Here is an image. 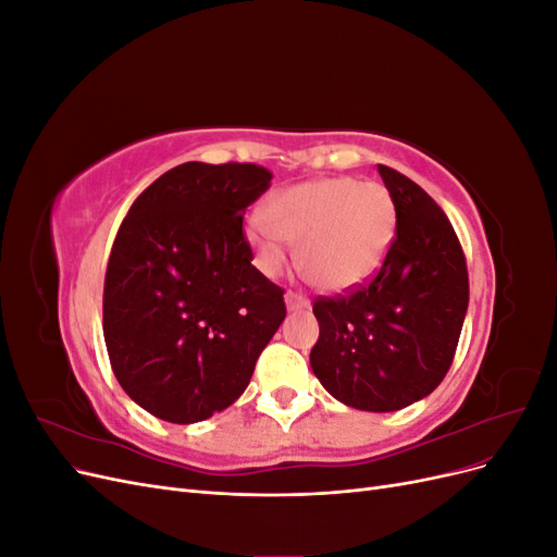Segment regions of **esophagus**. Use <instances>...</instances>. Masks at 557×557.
Listing matches in <instances>:
<instances>
[{
  "label": "esophagus",
  "instance_id": "34e87169",
  "mask_svg": "<svg viewBox=\"0 0 557 557\" xmlns=\"http://www.w3.org/2000/svg\"><path fill=\"white\" fill-rule=\"evenodd\" d=\"M285 305H288L290 311H299V309H309V297L301 293H285Z\"/></svg>",
  "mask_w": 557,
  "mask_h": 557
}]
</instances>
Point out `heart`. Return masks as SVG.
<instances>
[{"label":"heart","mask_w":557,"mask_h":557,"mask_svg":"<svg viewBox=\"0 0 557 557\" xmlns=\"http://www.w3.org/2000/svg\"><path fill=\"white\" fill-rule=\"evenodd\" d=\"M395 201L381 183L320 178L293 185L252 213L248 239L262 272L276 274L299 242V262L327 290H346L383 264L395 239Z\"/></svg>","instance_id":"b5f03b06"}]
</instances>
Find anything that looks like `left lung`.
<instances>
[{
  "mask_svg": "<svg viewBox=\"0 0 557 557\" xmlns=\"http://www.w3.org/2000/svg\"><path fill=\"white\" fill-rule=\"evenodd\" d=\"M397 211L379 272L344 295L315 297L311 369L360 411H397L446 376L469 305L467 260L448 215L404 174L379 164Z\"/></svg>",
  "mask_w": 557,
  "mask_h": 557,
  "instance_id": "obj_1",
  "label": "left lung"
}]
</instances>
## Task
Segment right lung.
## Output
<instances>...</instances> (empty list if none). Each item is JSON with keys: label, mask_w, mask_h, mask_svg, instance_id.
Masks as SVG:
<instances>
[{"label": "right lung", "mask_w": 557, "mask_h": 557, "mask_svg": "<svg viewBox=\"0 0 557 557\" xmlns=\"http://www.w3.org/2000/svg\"><path fill=\"white\" fill-rule=\"evenodd\" d=\"M272 185L252 162H185L134 199L104 278V342L123 391L188 425L239 399L285 318L250 264L244 213Z\"/></svg>", "instance_id": "right-lung-1"}]
</instances>
